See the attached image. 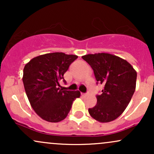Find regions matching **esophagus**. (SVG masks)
I'll list each match as a JSON object with an SVG mask.
<instances>
[{
	"mask_svg": "<svg viewBox=\"0 0 154 154\" xmlns=\"http://www.w3.org/2000/svg\"><path fill=\"white\" fill-rule=\"evenodd\" d=\"M81 95H82V96H84V97L87 96V93H81Z\"/></svg>",
	"mask_w": 154,
	"mask_h": 154,
	"instance_id": "1",
	"label": "esophagus"
}]
</instances>
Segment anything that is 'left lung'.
<instances>
[{"instance_id":"left-lung-1","label":"left lung","mask_w":154,"mask_h":154,"mask_svg":"<svg viewBox=\"0 0 154 154\" xmlns=\"http://www.w3.org/2000/svg\"><path fill=\"white\" fill-rule=\"evenodd\" d=\"M82 58L93 69L97 84L104 85L97 103L88 109L93 119L109 122L119 117L130 103L136 87L137 72L126 60L114 55L98 53Z\"/></svg>"}]
</instances>
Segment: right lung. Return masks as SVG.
<instances>
[{"instance_id":"obj_1","label":"right lung","mask_w":154,"mask_h":154,"mask_svg":"<svg viewBox=\"0 0 154 154\" xmlns=\"http://www.w3.org/2000/svg\"><path fill=\"white\" fill-rule=\"evenodd\" d=\"M78 56L63 53L46 54L30 60L24 68L23 83L32 107L42 119L50 122L64 119L72 102L80 96L77 91L60 89L59 82Z\"/></svg>"}]
</instances>
